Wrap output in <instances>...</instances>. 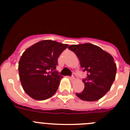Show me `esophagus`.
<instances>
[{"label": "esophagus", "mask_w": 130, "mask_h": 130, "mask_svg": "<svg viewBox=\"0 0 130 130\" xmlns=\"http://www.w3.org/2000/svg\"><path fill=\"white\" fill-rule=\"evenodd\" d=\"M69 79H71V80H72V81H73V80H75V79H76V75H75V73H73V75H72V77H69Z\"/></svg>", "instance_id": "esophagus-1"}]
</instances>
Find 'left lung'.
Instances as JSON below:
<instances>
[{"label":"left lung","mask_w":130,"mask_h":130,"mask_svg":"<svg viewBox=\"0 0 130 130\" xmlns=\"http://www.w3.org/2000/svg\"><path fill=\"white\" fill-rule=\"evenodd\" d=\"M68 49L75 53L81 67L87 72L83 80L85 88L76 93L80 99L88 102L97 101L110 90L117 73V65L113 57L100 47L89 43L72 45Z\"/></svg>","instance_id":"left-lung-1"}]
</instances>
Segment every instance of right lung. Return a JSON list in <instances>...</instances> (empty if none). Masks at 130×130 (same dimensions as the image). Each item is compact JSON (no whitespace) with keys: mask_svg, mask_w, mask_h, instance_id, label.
<instances>
[{"mask_svg":"<svg viewBox=\"0 0 130 130\" xmlns=\"http://www.w3.org/2000/svg\"><path fill=\"white\" fill-rule=\"evenodd\" d=\"M68 44L42 40L26 49L19 62V79L25 92L36 100L53 96L63 77L56 71L58 58Z\"/></svg>","mask_w":130,"mask_h":130,"instance_id":"add662e5","label":"right lung"}]
</instances>
